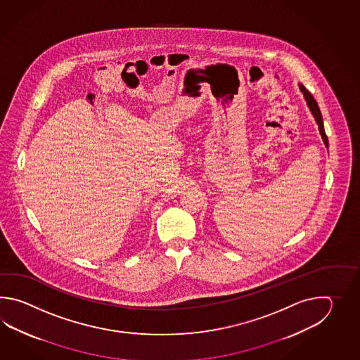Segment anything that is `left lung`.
I'll return each mask as SVG.
<instances>
[{
	"mask_svg": "<svg viewBox=\"0 0 360 360\" xmlns=\"http://www.w3.org/2000/svg\"><path fill=\"white\" fill-rule=\"evenodd\" d=\"M299 87L300 91L302 92V95H304V99H305L307 107H309V109H310L311 115H314V120H315V122L318 123V129H319V132H321V140H323V143H324L326 148H328V138H327V135H326V131H324V126H323V118H321V109H319V107H318V103H316L315 99H314L313 95H311L310 92L306 90L305 86H304V84H299Z\"/></svg>",
	"mask_w": 360,
	"mask_h": 360,
	"instance_id": "1",
	"label": "left lung"
}]
</instances>
